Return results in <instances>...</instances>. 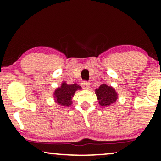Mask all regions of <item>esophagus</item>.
Returning a JSON list of instances; mask_svg holds the SVG:
<instances>
[{
  "label": "esophagus",
  "mask_w": 161,
  "mask_h": 161,
  "mask_svg": "<svg viewBox=\"0 0 161 161\" xmlns=\"http://www.w3.org/2000/svg\"><path fill=\"white\" fill-rule=\"evenodd\" d=\"M90 84L88 82V81H82V83H81V87H82L83 89H85V90H88L89 88L90 87Z\"/></svg>",
  "instance_id": "34e87169"
}]
</instances>
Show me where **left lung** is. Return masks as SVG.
Returning a JSON list of instances; mask_svg holds the SVG:
<instances>
[{"label": "left lung", "mask_w": 161, "mask_h": 161, "mask_svg": "<svg viewBox=\"0 0 161 161\" xmlns=\"http://www.w3.org/2000/svg\"><path fill=\"white\" fill-rule=\"evenodd\" d=\"M99 104L101 106H109L118 99V95L114 88L106 84H103L95 90Z\"/></svg>", "instance_id": "obj_1"}]
</instances>
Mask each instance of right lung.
Wrapping results in <instances>:
<instances>
[{
	"label": "right lung",
	"instance_id": "obj_1",
	"mask_svg": "<svg viewBox=\"0 0 161 161\" xmlns=\"http://www.w3.org/2000/svg\"><path fill=\"white\" fill-rule=\"evenodd\" d=\"M81 87L77 84L68 85L66 82L61 84V87L57 88L54 92V98L56 103L61 106H70L72 104V97L77 90Z\"/></svg>",
	"mask_w": 161,
	"mask_h": 161
}]
</instances>
